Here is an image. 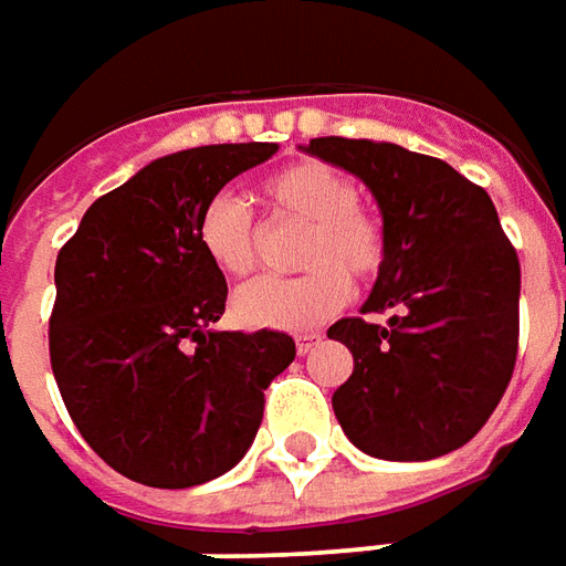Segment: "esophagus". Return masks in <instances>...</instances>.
<instances>
[{"label": "esophagus", "mask_w": 566, "mask_h": 566, "mask_svg": "<svg viewBox=\"0 0 566 566\" xmlns=\"http://www.w3.org/2000/svg\"><path fill=\"white\" fill-rule=\"evenodd\" d=\"M318 344H322V334H297V353H300V356L313 353Z\"/></svg>", "instance_id": "34e87169"}]
</instances>
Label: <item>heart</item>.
I'll use <instances>...</instances> for the list:
<instances>
[{
    "label": "heart",
    "instance_id": "1",
    "mask_svg": "<svg viewBox=\"0 0 566 566\" xmlns=\"http://www.w3.org/2000/svg\"><path fill=\"white\" fill-rule=\"evenodd\" d=\"M260 201L279 222L303 226L294 279H260L234 294V315L253 328L310 332L344 310L349 275L359 284L387 266L390 238L378 213L359 203V186L325 160H297L269 172ZM198 244L229 279L251 275L260 263V226L234 195H217L198 217Z\"/></svg>",
    "mask_w": 566,
    "mask_h": 566
}]
</instances>
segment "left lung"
Returning a JSON list of instances; mask_svg holds the SVG:
<instances>
[{"label": "left lung", "mask_w": 566, "mask_h": 566, "mask_svg": "<svg viewBox=\"0 0 566 566\" xmlns=\"http://www.w3.org/2000/svg\"><path fill=\"white\" fill-rule=\"evenodd\" d=\"M310 151L378 198L390 253L363 313L332 340L353 353L334 415L375 459L428 461L464 446L495 412L517 363L521 263L490 195L440 157L394 142L325 136Z\"/></svg>", "instance_id": "left-lung-1"}]
</instances>
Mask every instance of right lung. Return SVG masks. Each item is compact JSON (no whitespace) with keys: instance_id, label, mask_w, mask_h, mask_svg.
<instances>
[{"instance_id":"add662e5","label":"right lung","mask_w":566,"mask_h":566,"mask_svg":"<svg viewBox=\"0 0 566 566\" xmlns=\"http://www.w3.org/2000/svg\"><path fill=\"white\" fill-rule=\"evenodd\" d=\"M272 142L170 154L102 195L57 251L49 359L83 440L123 476L186 490L234 468L266 387L294 363L282 332H210L229 297L198 244L203 203Z\"/></svg>"}]
</instances>
